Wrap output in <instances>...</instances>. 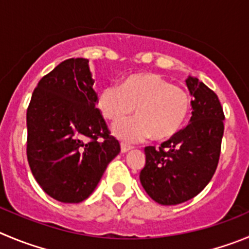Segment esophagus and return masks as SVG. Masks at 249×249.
<instances>
[{
  "label": "esophagus",
  "mask_w": 249,
  "mask_h": 249,
  "mask_svg": "<svg viewBox=\"0 0 249 249\" xmlns=\"http://www.w3.org/2000/svg\"><path fill=\"white\" fill-rule=\"evenodd\" d=\"M120 147H122V152H123V153H125V152H127V151H129V150H131L132 146L126 145V143L122 142V143H120Z\"/></svg>",
  "instance_id": "1"
}]
</instances>
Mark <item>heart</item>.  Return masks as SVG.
I'll list each match as a JSON object with an SVG mask.
<instances>
[{"label":"heart","instance_id":"obj_1","mask_svg":"<svg viewBox=\"0 0 249 249\" xmlns=\"http://www.w3.org/2000/svg\"><path fill=\"white\" fill-rule=\"evenodd\" d=\"M190 96L157 73H139L109 85L101 90L98 108L103 117L118 122L136 108L138 117L113 126L114 135L125 142H139L152 135L153 140L173 138L187 122Z\"/></svg>","mask_w":249,"mask_h":249}]
</instances>
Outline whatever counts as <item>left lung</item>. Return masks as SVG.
I'll return each instance as SVG.
<instances>
[{
  "label": "left lung",
  "instance_id": "left-lung-1",
  "mask_svg": "<svg viewBox=\"0 0 249 249\" xmlns=\"http://www.w3.org/2000/svg\"><path fill=\"white\" fill-rule=\"evenodd\" d=\"M192 101L190 124L169 140L145 147L143 189L156 203L177 205L198 195L217 168L225 114L213 89L195 77L185 81Z\"/></svg>",
  "mask_w": 249,
  "mask_h": 249
}]
</instances>
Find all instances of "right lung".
<instances>
[{"label": "right lung", "instance_id": "add662e5", "mask_svg": "<svg viewBox=\"0 0 249 249\" xmlns=\"http://www.w3.org/2000/svg\"><path fill=\"white\" fill-rule=\"evenodd\" d=\"M88 60L57 65L39 81L27 109V157L44 192L61 203L87 199L120 152L101 110Z\"/></svg>", "mask_w": 249, "mask_h": 249}]
</instances>
